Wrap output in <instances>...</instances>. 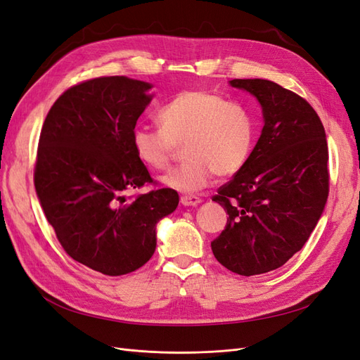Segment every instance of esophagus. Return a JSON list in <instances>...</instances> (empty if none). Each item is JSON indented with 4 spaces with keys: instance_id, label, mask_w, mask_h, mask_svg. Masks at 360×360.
<instances>
[{
    "instance_id": "34e87169",
    "label": "esophagus",
    "mask_w": 360,
    "mask_h": 360,
    "mask_svg": "<svg viewBox=\"0 0 360 360\" xmlns=\"http://www.w3.org/2000/svg\"><path fill=\"white\" fill-rule=\"evenodd\" d=\"M180 202H181L183 205H186V207H197V205H200L202 201H201V198H198V197H192V195H184V197L180 198Z\"/></svg>"
}]
</instances>
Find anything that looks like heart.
Segmentation results:
<instances>
[{"label": "heart", "mask_w": 360, "mask_h": 360, "mask_svg": "<svg viewBox=\"0 0 360 360\" xmlns=\"http://www.w3.org/2000/svg\"><path fill=\"white\" fill-rule=\"evenodd\" d=\"M158 130L138 127L132 132L136 158L150 169L169 167L177 146L184 144L181 167L162 181L180 192H198L213 176H236L255 144V120L248 108L205 90L176 94L158 112Z\"/></svg>", "instance_id": "b5f03b06"}]
</instances>
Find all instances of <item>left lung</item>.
<instances>
[{
	"label": "left lung",
	"mask_w": 360,
	"mask_h": 360,
	"mask_svg": "<svg viewBox=\"0 0 360 360\" xmlns=\"http://www.w3.org/2000/svg\"><path fill=\"white\" fill-rule=\"evenodd\" d=\"M259 102L264 126L246 165L217 189L228 213L213 255L242 276L284 266L303 248L329 195V151L314 108L267 79H233Z\"/></svg>",
	"instance_id": "left-lung-1"
}]
</instances>
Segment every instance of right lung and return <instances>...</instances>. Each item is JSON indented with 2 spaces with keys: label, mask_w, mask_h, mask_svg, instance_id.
Returning a JSON list of instances; mask_svg holds the SVG:
<instances>
[{
  "label": "right lung",
  "mask_w": 360,
  "mask_h": 360,
  "mask_svg": "<svg viewBox=\"0 0 360 360\" xmlns=\"http://www.w3.org/2000/svg\"><path fill=\"white\" fill-rule=\"evenodd\" d=\"M150 89L126 76L84 81L58 97L40 132L34 186L46 219L75 261L108 276L143 267L158 222L179 205L169 188L123 197L153 183L132 147Z\"/></svg>",
  "instance_id": "add662e5"
}]
</instances>
